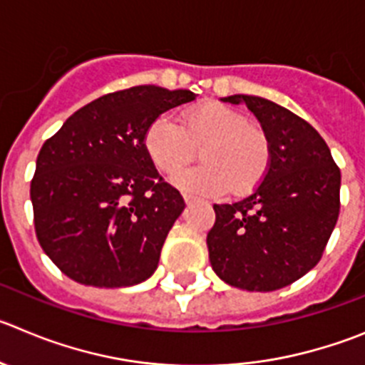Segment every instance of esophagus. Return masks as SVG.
<instances>
[{
  "mask_svg": "<svg viewBox=\"0 0 365 365\" xmlns=\"http://www.w3.org/2000/svg\"><path fill=\"white\" fill-rule=\"evenodd\" d=\"M182 197H185V202H186V205H188V206L195 202V199H193L192 195H188V193H185V195H182Z\"/></svg>",
  "mask_w": 365,
  "mask_h": 365,
  "instance_id": "34e87169",
  "label": "esophagus"
}]
</instances>
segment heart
<instances>
[{
	"instance_id": "b5f03b06",
	"label": "heart",
	"mask_w": 365,
	"mask_h": 365,
	"mask_svg": "<svg viewBox=\"0 0 365 365\" xmlns=\"http://www.w3.org/2000/svg\"><path fill=\"white\" fill-rule=\"evenodd\" d=\"M202 145L205 165L177 173L173 182L197 197L242 193L253 188L269 165V145L248 117L222 103L206 101L180 113V126L159 115L145 133V150L159 172L175 173Z\"/></svg>"
}]
</instances>
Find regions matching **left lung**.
<instances>
[{
    "instance_id": "left-lung-1",
    "label": "left lung",
    "mask_w": 365,
    "mask_h": 365,
    "mask_svg": "<svg viewBox=\"0 0 365 365\" xmlns=\"http://www.w3.org/2000/svg\"><path fill=\"white\" fill-rule=\"evenodd\" d=\"M266 133L269 165L252 195L215 205L208 252L220 280L246 292H275L322 257L340 212V170L312 125L284 106L235 93Z\"/></svg>"
}]
</instances>
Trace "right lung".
<instances>
[{
    "label": "right lung",
    "instance_id": "1",
    "mask_svg": "<svg viewBox=\"0 0 365 365\" xmlns=\"http://www.w3.org/2000/svg\"><path fill=\"white\" fill-rule=\"evenodd\" d=\"M195 98L155 85L106 93L41 146L30 185L36 235L66 277L96 287L152 277L185 200L153 168L145 133Z\"/></svg>",
    "mask_w": 365,
    "mask_h": 365
}]
</instances>
